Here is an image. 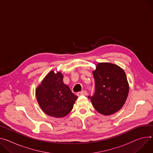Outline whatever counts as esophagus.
Wrapping results in <instances>:
<instances>
[{
  "instance_id": "obj_1",
  "label": "esophagus",
  "mask_w": 153,
  "mask_h": 153,
  "mask_svg": "<svg viewBox=\"0 0 153 153\" xmlns=\"http://www.w3.org/2000/svg\"><path fill=\"white\" fill-rule=\"evenodd\" d=\"M77 96H82V95H85L86 96L87 94V92L85 91V90H84V91H80V92H78L77 93Z\"/></svg>"
}]
</instances>
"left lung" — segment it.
Segmentation results:
<instances>
[{"label":"left lung","mask_w":153,"mask_h":153,"mask_svg":"<svg viewBox=\"0 0 153 153\" xmlns=\"http://www.w3.org/2000/svg\"><path fill=\"white\" fill-rule=\"evenodd\" d=\"M95 92L88 96L94 108L104 115L120 110L126 101L129 84L123 69L110 63H99L93 71Z\"/></svg>","instance_id":"left-lung-1"}]
</instances>
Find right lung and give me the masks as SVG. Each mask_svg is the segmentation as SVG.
Returning a JSON list of instances; mask_svg holds the SVG:
<instances>
[{"instance_id":"1","label":"right lung","mask_w":153,"mask_h":153,"mask_svg":"<svg viewBox=\"0 0 153 153\" xmlns=\"http://www.w3.org/2000/svg\"><path fill=\"white\" fill-rule=\"evenodd\" d=\"M63 76L60 72L49 73L36 89L38 102L49 116L62 118L67 115L73 108L77 96L65 85Z\"/></svg>"}]
</instances>
